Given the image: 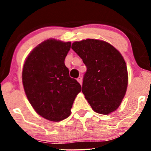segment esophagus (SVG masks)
<instances>
[{
	"mask_svg": "<svg viewBox=\"0 0 151 151\" xmlns=\"http://www.w3.org/2000/svg\"><path fill=\"white\" fill-rule=\"evenodd\" d=\"M77 81H78V82H79V84H80L81 85V84H82V77H78L77 78Z\"/></svg>",
	"mask_w": 151,
	"mask_h": 151,
	"instance_id": "1",
	"label": "esophagus"
}]
</instances>
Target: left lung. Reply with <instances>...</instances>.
Segmentation results:
<instances>
[{
  "label": "left lung",
  "mask_w": 151,
  "mask_h": 151,
  "mask_svg": "<svg viewBox=\"0 0 151 151\" xmlns=\"http://www.w3.org/2000/svg\"><path fill=\"white\" fill-rule=\"evenodd\" d=\"M72 49L86 67L81 91L91 108L101 114L114 111L128 85L127 67L122 55L108 42L93 39L74 42Z\"/></svg>",
  "instance_id": "left-lung-1"
}]
</instances>
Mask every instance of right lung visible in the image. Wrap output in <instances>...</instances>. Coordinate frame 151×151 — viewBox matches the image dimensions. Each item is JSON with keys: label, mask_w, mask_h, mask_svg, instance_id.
Segmentation results:
<instances>
[{"label": "right lung", "mask_w": 151, "mask_h": 151, "mask_svg": "<svg viewBox=\"0 0 151 151\" xmlns=\"http://www.w3.org/2000/svg\"><path fill=\"white\" fill-rule=\"evenodd\" d=\"M70 47V42L47 40L31 52L24 64L22 77L26 96L35 111L49 121L68 117L81 90L65 65Z\"/></svg>", "instance_id": "obj_1"}]
</instances>
